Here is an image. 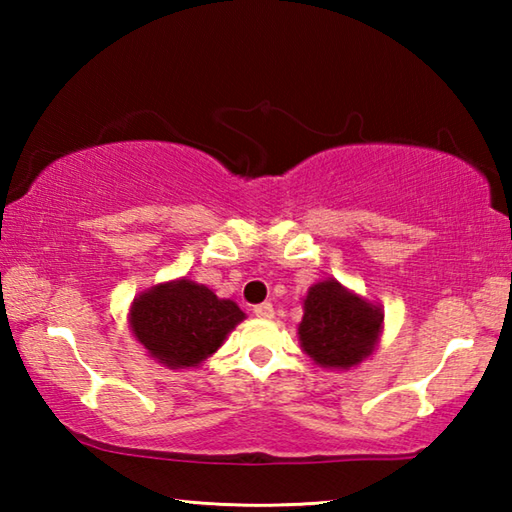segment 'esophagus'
<instances>
[{
	"mask_svg": "<svg viewBox=\"0 0 512 512\" xmlns=\"http://www.w3.org/2000/svg\"><path fill=\"white\" fill-rule=\"evenodd\" d=\"M255 316L257 318H273V305H271V302H262V305H257L255 309Z\"/></svg>",
	"mask_w": 512,
	"mask_h": 512,
	"instance_id": "esophagus-1",
	"label": "esophagus"
}]
</instances>
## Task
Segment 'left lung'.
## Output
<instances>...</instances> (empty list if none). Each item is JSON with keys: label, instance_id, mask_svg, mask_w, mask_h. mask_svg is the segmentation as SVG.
Segmentation results:
<instances>
[{"label": "left lung", "instance_id": "8db88e82", "mask_svg": "<svg viewBox=\"0 0 512 512\" xmlns=\"http://www.w3.org/2000/svg\"><path fill=\"white\" fill-rule=\"evenodd\" d=\"M384 314L366 300L325 280L309 289L298 336L311 359L323 368H352L368 357L381 332Z\"/></svg>", "mask_w": 512, "mask_h": 512}]
</instances>
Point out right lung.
Wrapping results in <instances>:
<instances>
[{"label":"right lung","mask_w":512,"mask_h":512,"mask_svg":"<svg viewBox=\"0 0 512 512\" xmlns=\"http://www.w3.org/2000/svg\"><path fill=\"white\" fill-rule=\"evenodd\" d=\"M241 311L203 284L178 280L142 293L131 307V327L153 359L169 368H192L221 348Z\"/></svg>","instance_id":"right-lung-1"}]
</instances>
